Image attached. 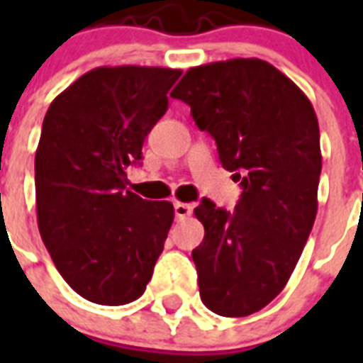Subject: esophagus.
<instances>
[{"label":"esophagus","instance_id":"34e87169","mask_svg":"<svg viewBox=\"0 0 363 363\" xmlns=\"http://www.w3.org/2000/svg\"><path fill=\"white\" fill-rule=\"evenodd\" d=\"M173 207H175V216L179 218V220H184V218H188V216L192 215V205L175 201V203H173Z\"/></svg>","mask_w":363,"mask_h":363}]
</instances>
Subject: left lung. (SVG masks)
<instances>
[{
	"label": "left lung",
	"instance_id": "obj_1",
	"mask_svg": "<svg viewBox=\"0 0 363 363\" xmlns=\"http://www.w3.org/2000/svg\"><path fill=\"white\" fill-rule=\"evenodd\" d=\"M171 96L190 105L242 192L235 213L203 199L192 250L199 296L220 316H248L282 292L316 218L320 131L315 109L284 73L258 58L186 71Z\"/></svg>",
	"mask_w": 363,
	"mask_h": 363
}]
</instances>
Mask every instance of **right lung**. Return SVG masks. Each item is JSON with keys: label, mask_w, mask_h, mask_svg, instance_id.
<instances>
[{"label": "right lung", "mask_w": 363, "mask_h": 363, "mask_svg": "<svg viewBox=\"0 0 363 363\" xmlns=\"http://www.w3.org/2000/svg\"><path fill=\"white\" fill-rule=\"evenodd\" d=\"M167 67H96L48 107L35 152L37 224L64 281L88 301L141 298L164 250L169 201L125 190V169L167 111Z\"/></svg>", "instance_id": "add662e5"}]
</instances>
